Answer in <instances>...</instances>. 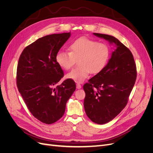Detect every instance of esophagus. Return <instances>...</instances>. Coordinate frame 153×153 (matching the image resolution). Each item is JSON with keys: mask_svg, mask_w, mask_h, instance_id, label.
Instances as JSON below:
<instances>
[{"mask_svg": "<svg viewBox=\"0 0 153 153\" xmlns=\"http://www.w3.org/2000/svg\"><path fill=\"white\" fill-rule=\"evenodd\" d=\"M76 88H77V89H81V85L79 84H76Z\"/></svg>", "mask_w": 153, "mask_h": 153, "instance_id": "1", "label": "esophagus"}]
</instances>
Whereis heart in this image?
Instances as JSON below:
<instances>
[{
    "instance_id": "obj_1",
    "label": "heart",
    "mask_w": 153,
    "mask_h": 153,
    "mask_svg": "<svg viewBox=\"0 0 153 153\" xmlns=\"http://www.w3.org/2000/svg\"><path fill=\"white\" fill-rule=\"evenodd\" d=\"M110 54V47L106 43L80 38L70 45L69 52L59 51L55 60L62 69L68 70L78 59L80 66L68 72L66 77L81 83L89 76L90 72L96 74L102 71L108 64Z\"/></svg>"
}]
</instances>
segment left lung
Here are the masks:
<instances>
[{"mask_svg":"<svg viewBox=\"0 0 153 153\" xmlns=\"http://www.w3.org/2000/svg\"><path fill=\"white\" fill-rule=\"evenodd\" d=\"M114 45L108 64L83 86L84 106L93 122L105 124L120 114L126 106L137 77L136 65L132 52L117 38L93 33Z\"/></svg>","mask_w":153,"mask_h":153,"instance_id":"left-lung-1","label":"left lung"}]
</instances>
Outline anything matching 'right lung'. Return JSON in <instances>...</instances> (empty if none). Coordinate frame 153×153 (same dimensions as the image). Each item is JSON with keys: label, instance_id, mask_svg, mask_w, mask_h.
Returning a JSON list of instances; mask_svg holds the SVG:
<instances>
[{"label": "right lung", "instance_id": "1", "mask_svg": "<svg viewBox=\"0 0 153 153\" xmlns=\"http://www.w3.org/2000/svg\"><path fill=\"white\" fill-rule=\"evenodd\" d=\"M70 36L71 32L38 38L19 56L17 86L31 114L44 123H55L64 115L67 101L76 90L70 79L55 87L64 76L55 56Z\"/></svg>", "mask_w": 153, "mask_h": 153}]
</instances>
